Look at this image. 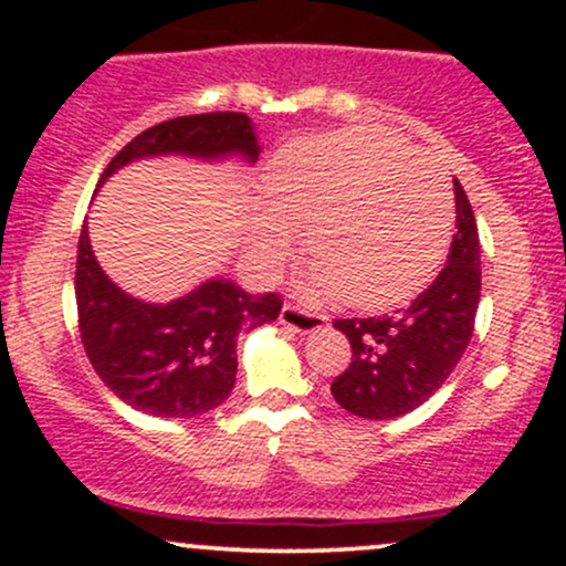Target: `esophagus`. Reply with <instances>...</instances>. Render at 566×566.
<instances>
[{
    "mask_svg": "<svg viewBox=\"0 0 566 566\" xmlns=\"http://www.w3.org/2000/svg\"><path fill=\"white\" fill-rule=\"evenodd\" d=\"M279 322H282L284 327L295 329V333H301V335L319 333V329H324L329 324V319L324 314L303 311V308H297V305H292V303H284L282 314H279Z\"/></svg>",
    "mask_w": 566,
    "mask_h": 566,
    "instance_id": "esophagus-1",
    "label": "esophagus"
}]
</instances>
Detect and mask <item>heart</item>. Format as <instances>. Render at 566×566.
Wrapping results in <instances>:
<instances>
[{
  "instance_id": "1",
  "label": "heart",
  "mask_w": 566,
  "mask_h": 566,
  "mask_svg": "<svg viewBox=\"0 0 566 566\" xmlns=\"http://www.w3.org/2000/svg\"><path fill=\"white\" fill-rule=\"evenodd\" d=\"M247 250L274 276L305 229L314 295L386 308L437 274L450 247V175L428 151L375 129H337L279 148L263 175Z\"/></svg>"
}]
</instances>
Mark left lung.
<instances>
[{
	"mask_svg": "<svg viewBox=\"0 0 566 566\" xmlns=\"http://www.w3.org/2000/svg\"><path fill=\"white\" fill-rule=\"evenodd\" d=\"M454 226L447 265L399 316L335 319L350 343V365L333 380L350 415L391 420L444 386L469 348L482 295V252L471 201L454 180Z\"/></svg>",
	"mask_w": 566,
	"mask_h": 566,
	"instance_id": "obj_1",
	"label": "left lung"
}]
</instances>
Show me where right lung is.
<instances>
[{
	"label": "right lung",
	"mask_w": 566,
	"mask_h": 566,
	"mask_svg": "<svg viewBox=\"0 0 566 566\" xmlns=\"http://www.w3.org/2000/svg\"><path fill=\"white\" fill-rule=\"evenodd\" d=\"M255 161L258 135L247 114L178 116L143 129L108 161L97 186L148 157ZM76 311L87 359L125 405L154 418H193L223 405L237 382V335L274 322L276 292L250 295L231 279H207L170 303H146L116 287L95 261L87 220L76 250Z\"/></svg>",
	"instance_id": "add662e5"
}]
</instances>
